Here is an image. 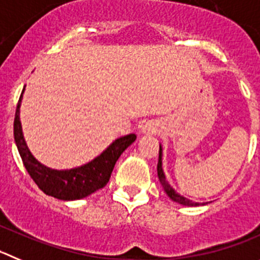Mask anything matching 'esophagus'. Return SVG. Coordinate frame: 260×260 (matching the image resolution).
Listing matches in <instances>:
<instances>
[{
	"mask_svg": "<svg viewBox=\"0 0 260 260\" xmlns=\"http://www.w3.org/2000/svg\"><path fill=\"white\" fill-rule=\"evenodd\" d=\"M145 131H152L151 125H150V124H146V127H145Z\"/></svg>",
	"mask_w": 260,
	"mask_h": 260,
	"instance_id": "esophagus-1",
	"label": "esophagus"
}]
</instances>
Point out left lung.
Returning a JSON list of instances; mask_svg holds the SVG:
<instances>
[{
  "label": "left lung",
  "instance_id": "1",
  "mask_svg": "<svg viewBox=\"0 0 260 260\" xmlns=\"http://www.w3.org/2000/svg\"><path fill=\"white\" fill-rule=\"evenodd\" d=\"M157 177H159L160 183L163 185L164 190H166V192L168 193V196L172 199V200L177 201V203L182 204V205H187V207H198L199 205L198 203H193V201L188 200V199L183 198V196H181L179 193H177L176 191L171 187V185L168 183V181L166 179L163 168H161V149H159V160H157Z\"/></svg>",
  "mask_w": 260,
  "mask_h": 260
}]
</instances>
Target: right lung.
Listing matches in <instances>:
<instances>
[{
  "mask_svg": "<svg viewBox=\"0 0 260 260\" xmlns=\"http://www.w3.org/2000/svg\"><path fill=\"white\" fill-rule=\"evenodd\" d=\"M21 94L18 101V106H16L15 119H14V137H15L16 146H18L24 167L31 179L36 182V185L46 195L53 196L60 200L83 199L93 193L94 191L105 187L110 179L116 160L132 142H135L136 135L131 133V135L115 140L100 156H97L86 166L69 169V171L50 169L42 166L33 157L24 141L20 119H19Z\"/></svg>",
  "mask_w": 260,
  "mask_h": 260,
  "instance_id": "1",
  "label": "right lung"
}]
</instances>
